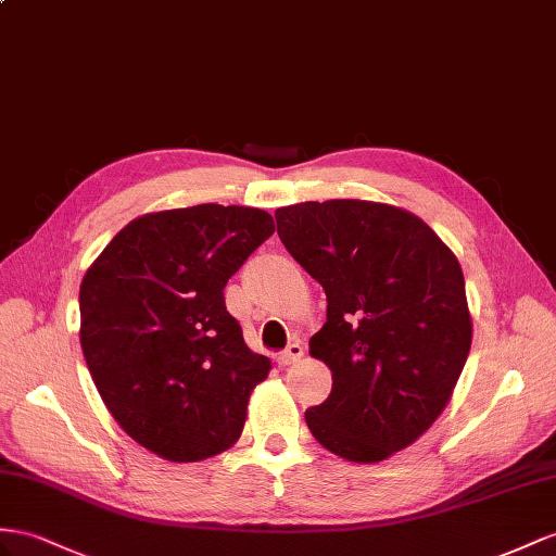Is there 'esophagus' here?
Returning <instances> with one entry per match:
<instances>
[{
	"mask_svg": "<svg viewBox=\"0 0 556 556\" xmlns=\"http://www.w3.org/2000/svg\"><path fill=\"white\" fill-rule=\"evenodd\" d=\"M305 357V348L301 343H291L287 350L277 354V364L279 366H291V364H298Z\"/></svg>",
	"mask_w": 556,
	"mask_h": 556,
	"instance_id": "1",
	"label": "esophagus"
}]
</instances>
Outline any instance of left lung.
Masks as SVG:
<instances>
[{
  "label": "left lung",
  "mask_w": 556,
  "mask_h": 556,
  "mask_svg": "<svg viewBox=\"0 0 556 556\" xmlns=\"http://www.w3.org/2000/svg\"><path fill=\"white\" fill-rule=\"evenodd\" d=\"M275 218L329 303L309 354L331 368L333 388L305 410L309 432L345 460H386L430 430L463 374L472 317L460 263L400 206L329 199Z\"/></svg>",
  "instance_id": "left-lung-1"
}]
</instances>
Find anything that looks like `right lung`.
Segmentation results:
<instances>
[{
  "label": "right lung",
  "mask_w": 556,
  "mask_h": 556,
  "mask_svg": "<svg viewBox=\"0 0 556 556\" xmlns=\"http://www.w3.org/2000/svg\"><path fill=\"white\" fill-rule=\"evenodd\" d=\"M273 232V216L251 206L146 213L81 279L79 343L98 394L164 460H206L244 430L273 364L249 350L223 289Z\"/></svg>",
  "instance_id": "right-lung-1"
}]
</instances>
